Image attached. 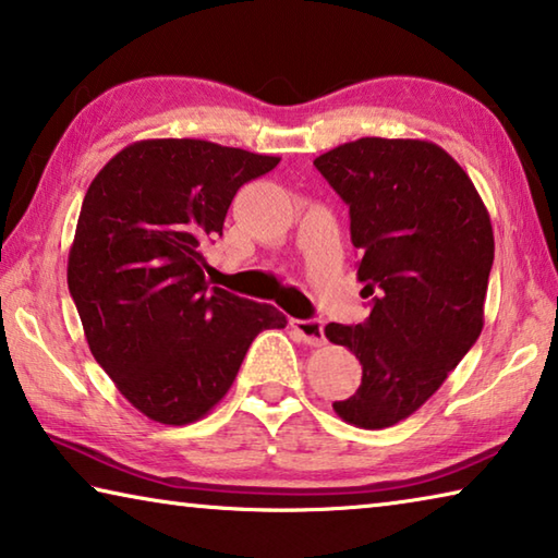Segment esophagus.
Wrapping results in <instances>:
<instances>
[{"instance_id":"1","label":"esophagus","mask_w":558,"mask_h":558,"mask_svg":"<svg viewBox=\"0 0 558 558\" xmlns=\"http://www.w3.org/2000/svg\"><path fill=\"white\" fill-rule=\"evenodd\" d=\"M290 327L295 329L305 344L310 347L325 344V325L317 323V319H290Z\"/></svg>"}]
</instances>
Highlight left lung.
Masks as SVG:
<instances>
[{
  "label": "left lung",
  "instance_id": "1",
  "mask_svg": "<svg viewBox=\"0 0 558 558\" xmlns=\"http://www.w3.org/2000/svg\"><path fill=\"white\" fill-rule=\"evenodd\" d=\"M349 204L356 278L374 307L364 325L325 327L362 362L339 418L379 430L436 393L485 325L495 235L475 184L446 149L413 137H359L315 159Z\"/></svg>",
  "mask_w": 558,
  "mask_h": 558
}]
</instances>
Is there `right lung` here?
Instances as JSON below:
<instances>
[{"label":"right lung","mask_w":558,"mask_h":558,"mask_svg":"<svg viewBox=\"0 0 558 558\" xmlns=\"http://www.w3.org/2000/svg\"><path fill=\"white\" fill-rule=\"evenodd\" d=\"M278 162L209 140H140L88 186L69 290L90 354L149 421L204 418L229 393L253 339L288 325L268 302L211 288L202 253L223 231L235 192Z\"/></svg>","instance_id":"obj_1"}]
</instances>
